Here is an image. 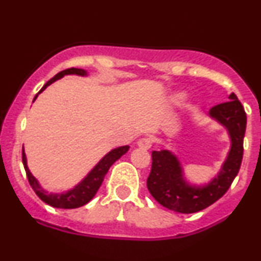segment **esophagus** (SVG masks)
I'll return each mask as SVG.
<instances>
[{
  "label": "esophagus",
  "instance_id": "esophagus-1",
  "mask_svg": "<svg viewBox=\"0 0 261 261\" xmlns=\"http://www.w3.org/2000/svg\"><path fill=\"white\" fill-rule=\"evenodd\" d=\"M137 146L142 149H149L152 147V140L149 137H143L137 141Z\"/></svg>",
  "mask_w": 261,
  "mask_h": 261
}]
</instances>
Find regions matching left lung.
<instances>
[{"mask_svg": "<svg viewBox=\"0 0 261 261\" xmlns=\"http://www.w3.org/2000/svg\"><path fill=\"white\" fill-rule=\"evenodd\" d=\"M208 116L228 131L230 149L218 174L207 184L193 185L187 181L178 157L168 149L152 152L147 188L162 206L172 211L194 214L208 207L227 193L241 168L247 127V115L242 103L232 93L228 101L211 108Z\"/></svg>", "mask_w": 261, "mask_h": 261, "instance_id": "left-lung-1", "label": "left lung"}]
</instances>
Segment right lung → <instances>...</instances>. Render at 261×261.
Listing matches in <instances>:
<instances>
[{
    "mask_svg": "<svg viewBox=\"0 0 261 261\" xmlns=\"http://www.w3.org/2000/svg\"><path fill=\"white\" fill-rule=\"evenodd\" d=\"M66 74H77V76H87V71L82 70V68H67V70L61 71L56 76H54L51 80L47 81L45 83L43 88L39 91V93L34 97V100L37 99V97L40 94L41 92L46 88L47 86H50L51 83L55 82L62 77L66 76ZM128 146H121V147L114 148L109 153L104 155L101 160L98 162L97 166L93 168L91 172L85 176V179H82L79 184L76 185L71 190L65 191V193H47L45 191L43 188L40 187L39 181L34 178V175L32 174L31 170H29L28 166H27V157L24 153V149L22 151V160H23V166H24L27 176H28V180L33 190L35 191V194L40 197V200H43L45 203L53 206V207L56 208H77L81 207V206L88 203L94 197L95 194H97L98 189L100 188L101 182L104 180V176L108 173L110 167L115 163L121 155H124L128 151Z\"/></svg>",
    "mask_w": 261,
    "mask_h": 261,
    "instance_id": "1",
    "label": "right lung"
}]
</instances>
